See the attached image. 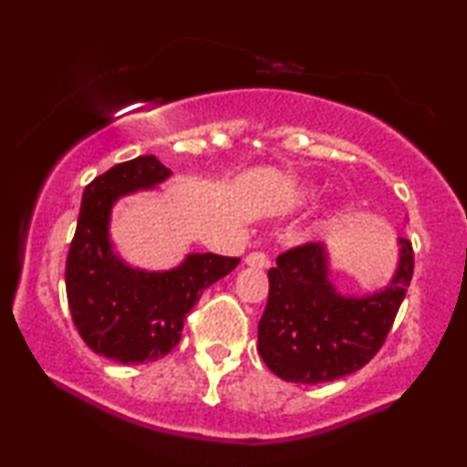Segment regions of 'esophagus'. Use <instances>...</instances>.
Segmentation results:
<instances>
[{
    "label": "esophagus",
    "instance_id": "esophagus-1",
    "mask_svg": "<svg viewBox=\"0 0 467 467\" xmlns=\"http://www.w3.org/2000/svg\"><path fill=\"white\" fill-rule=\"evenodd\" d=\"M245 264L251 265V268H268V255L264 254V251H254V254H249L245 257Z\"/></svg>",
    "mask_w": 467,
    "mask_h": 467
}]
</instances>
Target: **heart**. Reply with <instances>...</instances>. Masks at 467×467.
<instances>
[{"label": "heart", "mask_w": 467, "mask_h": 467, "mask_svg": "<svg viewBox=\"0 0 467 467\" xmlns=\"http://www.w3.org/2000/svg\"><path fill=\"white\" fill-rule=\"evenodd\" d=\"M316 197H317V193L316 191H309V193H306V195H301V199H299V205H307V203H314L316 202Z\"/></svg>", "instance_id": "b5f03b06"}]
</instances>
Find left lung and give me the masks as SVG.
I'll return each mask as SVG.
<instances>
[{"label":"left lung","mask_w":467,"mask_h":467,"mask_svg":"<svg viewBox=\"0 0 467 467\" xmlns=\"http://www.w3.org/2000/svg\"><path fill=\"white\" fill-rule=\"evenodd\" d=\"M390 285L366 297H343L328 280L327 249L306 243L276 257L257 324V351L288 382H330L364 368L387 340L413 276L411 241L399 239Z\"/></svg>","instance_id":"obj_1"}]
</instances>
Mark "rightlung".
Masks as SVG:
<instances>
[{"label":"right lung","mask_w":467,"mask_h":467,"mask_svg":"<svg viewBox=\"0 0 467 467\" xmlns=\"http://www.w3.org/2000/svg\"><path fill=\"white\" fill-rule=\"evenodd\" d=\"M170 174L155 155H139L93 179L66 257L74 327L88 349L120 364L155 361L172 351L202 293L239 264V257L191 254L179 268L145 272L114 254L108 224L116 199L155 187Z\"/></svg>","instance_id":"1"}]
</instances>
